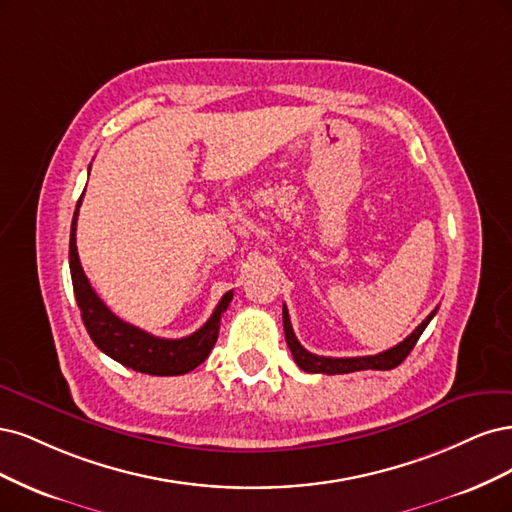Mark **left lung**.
Here are the masks:
<instances>
[{"instance_id":"left-lung-1","label":"left lung","mask_w":512,"mask_h":512,"mask_svg":"<svg viewBox=\"0 0 512 512\" xmlns=\"http://www.w3.org/2000/svg\"><path fill=\"white\" fill-rule=\"evenodd\" d=\"M436 310H432L430 315L425 317V321L415 329V332H412L408 338H404L400 344H395L393 349H387V351L378 353V355H366V357H321V355H315V353H308L304 346L298 342V338H295L291 321H289L287 306H283L285 340L289 344L295 364H298L304 372H312V374H349V372H357V370H391L395 366H400L402 361L408 357V353L412 351V346L417 344L419 336L423 334V329L430 325V321L434 319Z\"/></svg>"}]
</instances>
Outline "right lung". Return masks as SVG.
<instances>
[{
	"label": "right lung",
	"mask_w": 512,
	"mask_h": 512,
	"mask_svg": "<svg viewBox=\"0 0 512 512\" xmlns=\"http://www.w3.org/2000/svg\"><path fill=\"white\" fill-rule=\"evenodd\" d=\"M82 202V195L74 210L72 219V232H70V272H72V285L74 295L80 308L82 323H85L91 340L97 349L119 361L125 368H131L142 374L153 376H178L187 374L197 368L202 361L210 355L214 342L219 338V325L223 312L232 302L234 293L227 291L221 302L214 308L210 319L193 332L191 336L168 340L157 338L153 334L144 332V329L129 325L119 319L114 312L97 298L89 278L82 272L78 249H76V221H78V208Z\"/></svg>",
	"instance_id": "add662e5"
}]
</instances>
